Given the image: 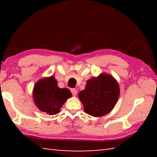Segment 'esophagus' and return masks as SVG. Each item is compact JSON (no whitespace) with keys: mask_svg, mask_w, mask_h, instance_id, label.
<instances>
[{"mask_svg":"<svg viewBox=\"0 0 157 157\" xmlns=\"http://www.w3.org/2000/svg\"><path fill=\"white\" fill-rule=\"evenodd\" d=\"M71 93H72V94L73 95H76L77 94H78V91H77L76 89H71Z\"/></svg>","mask_w":157,"mask_h":157,"instance_id":"obj_1","label":"esophagus"}]
</instances>
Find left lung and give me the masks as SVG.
I'll list each match as a JSON object with an SVG mask.
<instances>
[{
  "instance_id": "1",
  "label": "left lung",
  "mask_w": 157,
  "mask_h": 157,
  "mask_svg": "<svg viewBox=\"0 0 157 157\" xmlns=\"http://www.w3.org/2000/svg\"><path fill=\"white\" fill-rule=\"evenodd\" d=\"M120 95L118 82L112 76L101 74L87 81L86 88L78 97L84 111L92 116H105L113 109Z\"/></svg>"
}]
</instances>
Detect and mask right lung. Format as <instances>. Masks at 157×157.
Returning <instances> with one entry per match:
<instances>
[{
  "instance_id": "obj_1",
  "label": "right lung",
  "mask_w": 157,
  "mask_h": 157,
  "mask_svg": "<svg viewBox=\"0 0 157 157\" xmlns=\"http://www.w3.org/2000/svg\"><path fill=\"white\" fill-rule=\"evenodd\" d=\"M71 96L68 89H60L53 76L37 82L33 90V99L39 109L55 115L59 112L63 103Z\"/></svg>"
}]
</instances>
